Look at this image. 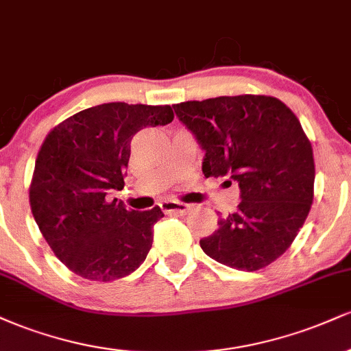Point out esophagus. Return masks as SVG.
<instances>
[{"label": "esophagus", "instance_id": "esophagus-1", "mask_svg": "<svg viewBox=\"0 0 351 351\" xmlns=\"http://www.w3.org/2000/svg\"><path fill=\"white\" fill-rule=\"evenodd\" d=\"M160 206L165 213H176V215H186L189 211V204L176 199H165L160 203Z\"/></svg>", "mask_w": 351, "mask_h": 351}]
</instances>
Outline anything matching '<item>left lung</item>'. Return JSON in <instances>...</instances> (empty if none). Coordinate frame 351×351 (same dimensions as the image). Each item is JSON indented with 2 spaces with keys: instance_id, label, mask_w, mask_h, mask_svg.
I'll list each match as a JSON object with an SVG mask.
<instances>
[{
  "instance_id": "1",
  "label": "left lung",
  "mask_w": 351,
  "mask_h": 351,
  "mask_svg": "<svg viewBox=\"0 0 351 351\" xmlns=\"http://www.w3.org/2000/svg\"><path fill=\"white\" fill-rule=\"evenodd\" d=\"M173 108L206 152L204 176H228L241 189L237 209L219 217L201 249L245 272L272 264L291 247L313 201L315 163L299 119L271 95H224Z\"/></svg>"
}]
</instances>
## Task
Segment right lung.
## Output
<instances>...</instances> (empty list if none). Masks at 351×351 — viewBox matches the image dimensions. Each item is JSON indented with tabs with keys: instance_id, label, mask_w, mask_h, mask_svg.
<instances>
[{
	"instance_id": "obj_1",
	"label": "right lung",
	"mask_w": 351,
	"mask_h": 351,
	"mask_svg": "<svg viewBox=\"0 0 351 351\" xmlns=\"http://www.w3.org/2000/svg\"><path fill=\"white\" fill-rule=\"evenodd\" d=\"M173 117L170 106L102 104L69 117L44 138L29 204L44 239L69 271L110 282L147 259L162 209H125L108 195L123 188L136 132L170 123Z\"/></svg>"
}]
</instances>
